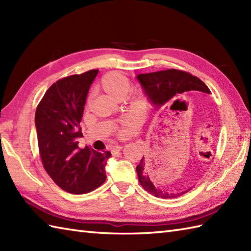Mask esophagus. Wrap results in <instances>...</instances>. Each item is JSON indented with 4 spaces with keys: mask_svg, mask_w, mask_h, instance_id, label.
<instances>
[{
    "mask_svg": "<svg viewBox=\"0 0 251 251\" xmlns=\"http://www.w3.org/2000/svg\"><path fill=\"white\" fill-rule=\"evenodd\" d=\"M121 150H122V147H121V146H114L113 148H112L111 153H112V154H116L117 152H120Z\"/></svg>",
    "mask_w": 251,
    "mask_h": 251,
    "instance_id": "1",
    "label": "esophagus"
}]
</instances>
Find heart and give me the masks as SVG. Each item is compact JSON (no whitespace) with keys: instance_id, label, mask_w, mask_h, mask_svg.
<instances>
[{"instance_id":"obj_1","label":"heart","mask_w":251,"mask_h":251,"mask_svg":"<svg viewBox=\"0 0 251 251\" xmlns=\"http://www.w3.org/2000/svg\"><path fill=\"white\" fill-rule=\"evenodd\" d=\"M101 88H102L106 94H109L111 97L114 99H123L127 95L130 87L129 79L125 76L124 74L117 71H113L106 73L105 75L101 78ZM138 97L131 96L130 103L132 105L137 104Z\"/></svg>"}]
</instances>
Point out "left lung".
Here are the masks:
<instances>
[{
	"mask_svg": "<svg viewBox=\"0 0 251 251\" xmlns=\"http://www.w3.org/2000/svg\"><path fill=\"white\" fill-rule=\"evenodd\" d=\"M137 78L139 79L149 99L152 101L153 104L156 105L158 110L163 109L164 105L176 103L180 99L188 98V94L192 90L210 94L209 88L206 86V84L201 79L192 75L189 72L176 70V69L139 74ZM136 170L142 188L156 197L175 199V197L183 195L191 190L188 189L182 191L181 193H168V192H164L161 189L155 188L148 175L149 172L145 163V157L141 158Z\"/></svg>",
	"mask_w": 251,
	"mask_h": 251,
	"instance_id": "left-lung-1",
	"label": "left lung"
}]
</instances>
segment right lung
I'll return each mask as SVG.
<instances>
[{"instance_id":"add662e5","label":"right lung","mask_w":251,"mask_h":251,"mask_svg":"<svg viewBox=\"0 0 251 251\" xmlns=\"http://www.w3.org/2000/svg\"><path fill=\"white\" fill-rule=\"evenodd\" d=\"M99 70L58 79L46 90L35 111L40 156L44 169L63 191L84 194L99 188L111 153L78 148L79 127L90 85Z\"/></svg>"}]
</instances>
